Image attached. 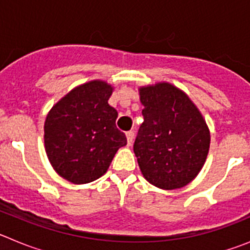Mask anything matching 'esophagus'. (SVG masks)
Wrapping results in <instances>:
<instances>
[{
	"label": "esophagus",
	"instance_id": "obj_1",
	"mask_svg": "<svg viewBox=\"0 0 250 250\" xmlns=\"http://www.w3.org/2000/svg\"><path fill=\"white\" fill-rule=\"evenodd\" d=\"M126 139H127V145L132 144V140H134V131L130 130V131L126 132Z\"/></svg>",
	"mask_w": 250,
	"mask_h": 250
}]
</instances>
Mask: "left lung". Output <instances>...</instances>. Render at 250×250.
<instances>
[{
	"label": "left lung",
	"mask_w": 250,
	"mask_h": 250,
	"mask_svg": "<svg viewBox=\"0 0 250 250\" xmlns=\"http://www.w3.org/2000/svg\"><path fill=\"white\" fill-rule=\"evenodd\" d=\"M144 121L134 143L141 173L150 184L178 189L193 180L209 151L210 134L193 101L167 83L141 87Z\"/></svg>",
	"instance_id": "1"
}]
</instances>
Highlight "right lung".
<instances>
[{
    "mask_svg": "<svg viewBox=\"0 0 250 250\" xmlns=\"http://www.w3.org/2000/svg\"><path fill=\"white\" fill-rule=\"evenodd\" d=\"M111 94L112 87L104 81H90L68 92L46 118L48 160L74 184L103 176L116 151L126 145V136L115 124L118 111L107 103Z\"/></svg>",
    "mask_w": 250,
    "mask_h": 250,
    "instance_id": "1",
    "label": "right lung"
}]
</instances>
